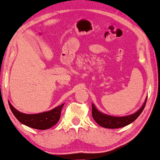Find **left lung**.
<instances>
[{
  "mask_svg": "<svg viewBox=\"0 0 160 160\" xmlns=\"http://www.w3.org/2000/svg\"><path fill=\"white\" fill-rule=\"evenodd\" d=\"M146 100H147V98L146 99L145 102H144L143 106H141V108L138 111H136V112L132 113V114L121 117H113V116L105 114V113L98 111L96 108L95 105L92 103V115L94 120L100 126L102 127V128L109 129L120 128L132 123V122H134L139 117L144 108H145Z\"/></svg>",
  "mask_w": 160,
  "mask_h": 160,
  "instance_id": "left-lung-1",
  "label": "left lung"
}]
</instances>
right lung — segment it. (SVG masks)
<instances>
[{
    "label": "right lung",
    "mask_w": 160,
    "mask_h": 160,
    "mask_svg": "<svg viewBox=\"0 0 160 160\" xmlns=\"http://www.w3.org/2000/svg\"><path fill=\"white\" fill-rule=\"evenodd\" d=\"M8 105L13 114L19 122L31 128L43 130L51 128L58 123L60 118L61 111L64 103L51 111L36 113V114H27V113H21L14 108L9 102Z\"/></svg>",
    "instance_id": "right-lung-1"
}]
</instances>
